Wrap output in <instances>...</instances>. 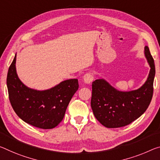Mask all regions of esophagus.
Returning <instances> with one entry per match:
<instances>
[{"instance_id":"1","label":"esophagus","mask_w":160,"mask_h":160,"mask_svg":"<svg viewBox=\"0 0 160 160\" xmlns=\"http://www.w3.org/2000/svg\"><path fill=\"white\" fill-rule=\"evenodd\" d=\"M83 81H84V82L86 83V84H90L92 82L93 80V75L91 74L90 72H88V73H85V74L83 75Z\"/></svg>"}]
</instances>
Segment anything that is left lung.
I'll list each match as a JSON object with an SVG mask.
<instances>
[{
    "label": "left lung",
    "mask_w": 160,
    "mask_h": 160,
    "mask_svg": "<svg viewBox=\"0 0 160 160\" xmlns=\"http://www.w3.org/2000/svg\"><path fill=\"white\" fill-rule=\"evenodd\" d=\"M144 55L151 69L148 80L140 88L121 92L103 79L92 84L91 108L96 119L106 128H118L132 122L145 112L153 95L155 66L148 46Z\"/></svg>",
    "instance_id": "8db88e82"
}]
</instances>
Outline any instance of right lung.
<instances>
[{"label":"right lung","instance_id":"right-lung-1","mask_svg":"<svg viewBox=\"0 0 160 160\" xmlns=\"http://www.w3.org/2000/svg\"><path fill=\"white\" fill-rule=\"evenodd\" d=\"M16 54L7 75L9 100L21 120L40 129H52L62 120L68 104L79 88L78 79L63 81L50 90L39 91L26 87L16 70Z\"/></svg>","mask_w":160,"mask_h":160}]
</instances>
